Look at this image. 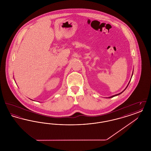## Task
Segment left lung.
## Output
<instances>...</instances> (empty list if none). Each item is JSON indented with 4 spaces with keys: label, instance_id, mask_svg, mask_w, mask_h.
Here are the masks:
<instances>
[{
    "label": "left lung",
    "instance_id": "8db88e82",
    "mask_svg": "<svg viewBox=\"0 0 151 151\" xmlns=\"http://www.w3.org/2000/svg\"><path fill=\"white\" fill-rule=\"evenodd\" d=\"M129 82H130V81H129ZM129 84H128V85H127V86H129ZM127 87H126V88H125V89H126V88H127ZM125 89H124V90H125ZM124 91H123V92H124ZM121 92V93H119L116 94H115V95H114V96H111V97H109V98H111V97H115V96H118V95H119V94H120L122 93V92Z\"/></svg>",
    "mask_w": 151,
    "mask_h": 151
}]
</instances>
